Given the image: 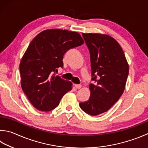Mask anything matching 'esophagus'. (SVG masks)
<instances>
[{
    "mask_svg": "<svg viewBox=\"0 0 148 148\" xmlns=\"http://www.w3.org/2000/svg\"><path fill=\"white\" fill-rule=\"evenodd\" d=\"M75 87L77 89H80V88H81L82 86L80 84H75Z\"/></svg>",
    "mask_w": 148,
    "mask_h": 148,
    "instance_id": "esophagus-1",
    "label": "esophagus"
}]
</instances>
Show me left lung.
Instances as JSON below:
<instances>
[{"instance_id": "left-lung-1", "label": "left lung", "mask_w": 148, "mask_h": 148, "mask_svg": "<svg viewBox=\"0 0 148 148\" xmlns=\"http://www.w3.org/2000/svg\"><path fill=\"white\" fill-rule=\"evenodd\" d=\"M90 53L92 80L90 99L80 108L90 115L103 113L115 104L123 93L129 66L118 42L108 35L82 33Z\"/></svg>"}]
</instances>
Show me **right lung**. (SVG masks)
Wrapping results in <instances>:
<instances>
[{
	"mask_svg": "<svg viewBox=\"0 0 148 148\" xmlns=\"http://www.w3.org/2000/svg\"><path fill=\"white\" fill-rule=\"evenodd\" d=\"M83 44L79 33L60 29L44 30L31 42L20 63L21 87L38 110H53L71 90L72 83L55 72L63 67L66 52Z\"/></svg>",
	"mask_w": 148,
	"mask_h": 148,
	"instance_id": "add662e5",
	"label": "right lung"
}]
</instances>
